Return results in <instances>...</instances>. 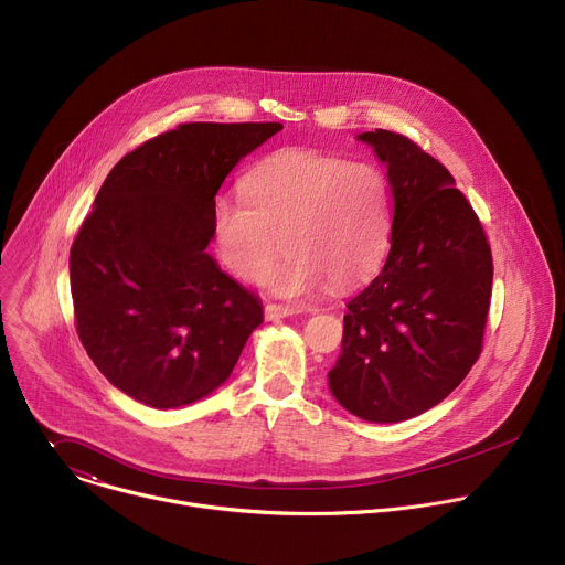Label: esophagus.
Masks as SVG:
<instances>
[{"label":"esophagus","instance_id":"34e87169","mask_svg":"<svg viewBox=\"0 0 565 565\" xmlns=\"http://www.w3.org/2000/svg\"><path fill=\"white\" fill-rule=\"evenodd\" d=\"M297 312H301V308L295 306V303H273V301H268V303L264 306V315H266V319H270V321L281 319V317H288V315H297Z\"/></svg>","mask_w":565,"mask_h":565}]
</instances>
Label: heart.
Returning <instances> with one entry per match:
<instances>
[{"label":"heart","mask_w":565,"mask_h":565,"mask_svg":"<svg viewBox=\"0 0 565 565\" xmlns=\"http://www.w3.org/2000/svg\"><path fill=\"white\" fill-rule=\"evenodd\" d=\"M241 196L216 199L212 238L223 266L257 281L286 257L268 284L303 295L329 281L344 290L377 270L391 236L384 174L335 153L288 149L273 153L241 181Z\"/></svg>","instance_id":"b5f03b06"}]
</instances>
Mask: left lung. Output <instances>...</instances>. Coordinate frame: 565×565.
<instances>
[{"instance_id": "1", "label": "left lung", "mask_w": 565, "mask_h": 565, "mask_svg": "<svg viewBox=\"0 0 565 565\" xmlns=\"http://www.w3.org/2000/svg\"><path fill=\"white\" fill-rule=\"evenodd\" d=\"M358 138L386 166L391 250L382 273L347 303L329 386L353 416L399 423L436 407L478 360L492 299V248L434 156L386 129Z\"/></svg>"}]
</instances>
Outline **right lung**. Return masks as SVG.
<instances>
[{
	"label": "right lung",
	"instance_id": "add662e5",
	"mask_svg": "<svg viewBox=\"0 0 565 565\" xmlns=\"http://www.w3.org/2000/svg\"><path fill=\"white\" fill-rule=\"evenodd\" d=\"M281 122H185L105 179L68 255L75 331L100 373L156 409L221 386L264 321L257 295L207 255L214 196Z\"/></svg>",
	"mask_w": 565,
	"mask_h": 565
}]
</instances>
